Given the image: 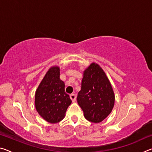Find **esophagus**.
<instances>
[{
    "label": "esophagus",
    "instance_id": "esophagus-1",
    "mask_svg": "<svg viewBox=\"0 0 152 152\" xmlns=\"http://www.w3.org/2000/svg\"><path fill=\"white\" fill-rule=\"evenodd\" d=\"M70 97V99H71L72 101V102H74V101H76V96L75 94H71Z\"/></svg>",
    "mask_w": 152,
    "mask_h": 152
}]
</instances>
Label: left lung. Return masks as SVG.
<instances>
[{
    "label": "left lung",
    "instance_id": "left-lung-1",
    "mask_svg": "<svg viewBox=\"0 0 152 152\" xmlns=\"http://www.w3.org/2000/svg\"><path fill=\"white\" fill-rule=\"evenodd\" d=\"M115 100L111 84L104 70L96 63L90 64L83 72L81 90L77 96L85 119L101 123L111 113Z\"/></svg>",
    "mask_w": 152,
    "mask_h": 152
}]
</instances>
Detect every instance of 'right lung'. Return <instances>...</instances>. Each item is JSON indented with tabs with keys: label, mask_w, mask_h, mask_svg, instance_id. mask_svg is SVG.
<instances>
[{
	"label": "right lung",
	"mask_w": 152,
	"mask_h": 152,
	"mask_svg": "<svg viewBox=\"0 0 152 152\" xmlns=\"http://www.w3.org/2000/svg\"><path fill=\"white\" fill-rule=\"evenodd\" d=\"M60 67L51 66L43 77L35 94V106L46 121L56 123L66 115L72 101L65 92V84L60 78Z\"/></svg>",
	"instance_id": "add662e5"
}]
</instances>
